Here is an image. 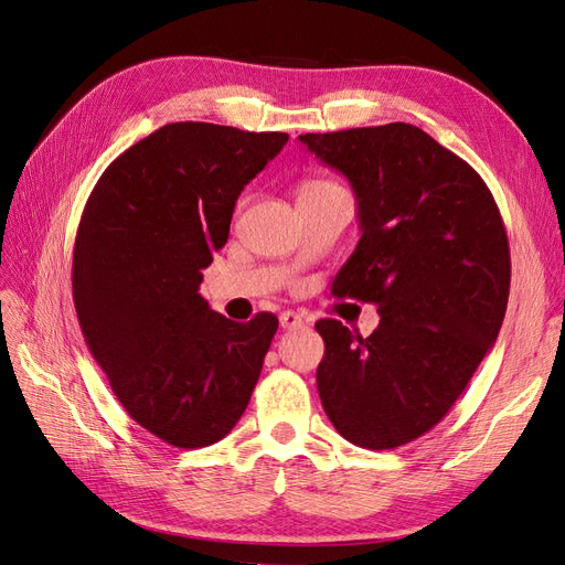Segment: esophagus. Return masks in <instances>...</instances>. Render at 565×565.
I'll use <instances>...</instances> for the list:
<instances>
[{
	"mask_svg": "<svg viewBox=\"0 0 565 565\" xmlns=\"http://www.w3.org/2000/svg\"><path fill=\"white\" fill-rule=\"evenodd\" d=\"M303 316L295 313V311H282L280 313V328L282 330H297V328H303Z\"/></svg>",
	"mask_w": 565,
	"mask_h": 565,
	"instance_id": "esophagus-1",
	"label": "esophagus"
}]
</instances>
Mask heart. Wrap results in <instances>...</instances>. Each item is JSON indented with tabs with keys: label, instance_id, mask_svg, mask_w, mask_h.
Masks as SVG:
<instances>
[{
	"label": "heart",
	"instance_id": "b5f03b06",
	"mask_svg": "<svg viewBox=\"0 0 565 565\" xmlns=\"http://www.w3.org/2000/svg\"><path fill=\"white\" fill-rule=\"evenodd\" d=\"M320 185H332V183H328V181H309V183L301 188V191H313V188H320Z\"/></svg>",
	"mask_w": 565,
	"mask_h": 565
}]
</instances>
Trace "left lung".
Returning <instances> with one entry per match:
<instances>
[{
	"mask_svg": "<svg viewBox=\"0 0 565 565\" xmlns=\"http://www.w3.org/2000/svg\"><path fill=\"white\" fill-rule=\"evenodd\" d=\"M344 174L361 241L332 295L377 303L370 337L318 320L320 403L353 446L391 450L448 415L500 334L509 241L486 181L419 127L301 134Z\"/></svg>",
	"mask_w": 565,
	"mask_h": 565,
	"instance_id": "left-lung-1",
	"label": "left lung"
}]
</instances>
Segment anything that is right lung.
<instances>
[{"mask_svg": "<svg viewBox=\"0 0 565 565\" xmlns=\"http://www.w3.org/2000/svg\"><path fill=\"white\" fill-rule=\"evenodd\" d=\"M287 139L164 125L113 160L84 204L73 254L84 341L129 417L174 448L231 434L278 330L273 313L233 322L212 311L200 282L243 188Z\"/></svg>", "mask_w": 565, "mask_h": 565, "instance_id": "obj_1", "label": "right lung"}]
</instances>
